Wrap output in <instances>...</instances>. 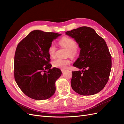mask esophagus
<instances>
[{
  "label": "esophagus",
  "mask_w": 124,
  "mask_h": 124,
  "mask_svg": "<svg viewBox=\"0 0 124 124\" xmlns=\"http://www.w3.org/2000/svg\"><path fill=\"white\" fill-rule=\"evenodd\" d=\"M61 70H62V72H63L66 70H65V69H62Z\"/></svg>",
  "instance_id": "34e87169"
}]
</instances>
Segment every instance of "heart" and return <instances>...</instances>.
Segmentation results:
<instances>
[{
	"mask_svg": "<svg viewBox=\"0 0 124 124\" xmlns=\"http://www.w3.org/2000/svg\"><path fill=\"white\" fill-rule=\"evenodd\" d=\"M59 44L63 47L68 49V55L71 58H74L78 53V44L76 41L68 37H63L59 40ZM56 47L53 43H51L48 47L47 52L48 55L52 58H55L56 56ZM70 61L69 59H63L56 58L52 62V65L55 68L65 69L67 65L70 64Z\"/></svg>",
	"mask_w": 124,
	"mask_h": 124,
	"instance_id": "heart-1",
	"label": "heart"
}]
</instances>
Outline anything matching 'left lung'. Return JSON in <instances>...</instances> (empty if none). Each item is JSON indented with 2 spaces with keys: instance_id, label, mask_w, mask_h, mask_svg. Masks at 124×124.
<instances>
[{
  "instance_id": "left-lung-1",
  "label": "left lung",
  "mask_w": 124,
  "mask_h": 124,
  "mask_svg": "<svg viewBox=\"0 0 124 124\" xmlns=\"http://www.w3.org/2000/svg\"><path fill=\"white\" fill-rule=\"evenodd\" d=\"M66 34L74 38L81 49L73 66L82 71L72 72L71 87L81 95L96 94L107 83L112 67L106 41L94 29L86 26L67 31Z\"/></svg>"
}]
</instances>
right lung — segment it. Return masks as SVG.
Returning <instances> with one entry per match:
<instances>
[{"mask_svg": "<svg viewBox=\"0 0 124 124\" xmlns=\"http://www.w3.org/2000/svg\"><path fill=\"white\" fill-rule=\"evenodd\" d=\"M60 36L36 30L17 45L14 56V78L21 91L31 98L46 100L54 94L55 82L62 71L55 67L51 68L47 49Z\"/></svg>", "mask_w": 124, "mask_h": 124, "instance_id": "add662e5", "label": "right lung"}]
</instances>
